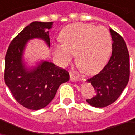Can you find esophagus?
Returning a JSON list of instances; mask_svg holds the SVG:
<instances>
[{"instance_id":"34e87169","label":"esophagus","mask_w":135,"mask_h":135,"mask_svg":"<svg viewBox=\"0 0 135 135\" xmlns=\"http://www.w3.org/2000/svg\"><path fill=\"white\" fill-rule=\"evenodd\" d=\"M70 81H72V82H76V81H78V78H76V77L73 75L71 73H70Z\"/></svg>"}]
</instances>
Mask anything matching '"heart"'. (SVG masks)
<instances>
[{
    "mask_svg": "<svg viewBox=\"0 0 135 135\" xmlns=\"http://www.w3.org/2000/svg\"><path fill=\"white\" fill-rule=\"evenodd\" d=\"M62 44L55 46V56L61 65H68L76 54V62L86 74H95L104 67L109 59L112 40L104 27L72 24L60 34Z\"/></svg>",
    "mask_w": 135,
    "mask_h": 135,
    "instance_id": "obj_1",
    "label": "heart"
}]
</instances>
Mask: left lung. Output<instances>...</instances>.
Masks as SVG:
<instances>
[{
  "label": "left lung",
  "instance_id": "left-lung-1",
  "mask_svg": "<svg viewBox=\"0 0 135 135\" xmlns=\"http://www.w3.org/2000/svg\"><path fill=\"white\" fill-rule=\"evenodd\" d=\"M110 32L113 41L111 57L99 74L87 80L94 87L95 95L86 101L95 107H104L115 102L129 80V54L126 42L113 29Z\"/></svg>",
  "mask_w": 135,
  "mask_h": 135
}]
</instances>
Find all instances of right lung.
<instances>
[{
  "label": "right lung",
  "instance_id": "obj_1",
  "mask_svg": "<svg viewBox=\"0 0 135 135\" xmlns=\"http://www.w3.org/2000/svg\"><path fill=\"white\" fill-rule=\"evenodd\" d=\"M52 22H33L12 40L5 56V83L18 103L29 110L46 107L54 98L61 84L69 80L68 71L44 60L28 68L24 51L29 40L40 39L50 47L49 29Z\"/></svg>",
  "mask_w": 135,
  "mask_h": 135
}]
</instances>
